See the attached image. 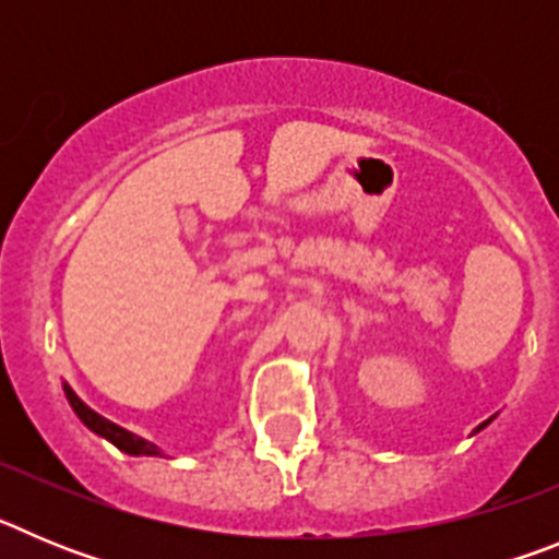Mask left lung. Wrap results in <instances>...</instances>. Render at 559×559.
<instances>
[{
  "instance_id": "obj_1",
  "label": "left lung",
  "mask_w": 559,
  "mask_h": 559,
  "mask_svg": "<svg viewBox=\"0 0 559 559\" xmlns=\"http://www.w3.org/2000/svg\"><path fill=\"white\" fill-rule=\"evenodd\" d=\"M492 419H496V414H492V417H490V419H484V423H481V426H478V428H476V431H473V433H478V431H481V428H487V426H490V423H492Z\"/></svg>"
}]
</instances>
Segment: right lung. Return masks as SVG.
I'll list each match as a JSON object with an SVG mask.
<instances>
[{"label":"right lung","mask_w":559,"mask_h":559,"mask_svg":"<svg viewBox=\"0 0 559 559\" xmlns=\"http://www.w3.org/2000/svg\"><path fill=\"white\" fill-rule=\"evenodd\" d=\"M63 394H67L69 406H72V412L78 414V419H81L83 426L88 428V431H95L97 437L108 439L114 448H120L122 453H128V456H162V451L153 442H147V439L136 437L133 431H128V428L117 426V423H111V419H106L103 414H97L95 408H88L86 403H83L81 397L75 394V389L69 386V383H63Z\"/></svg>","instance_id":"right-lung-1"}]
</instances>
